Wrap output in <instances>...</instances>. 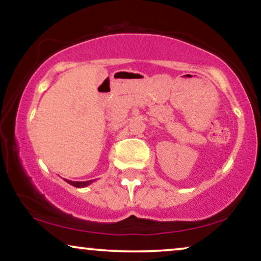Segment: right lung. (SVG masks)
<instances>
[{"instance_id": "1", "label": "right lung", "mask_w": 261, "mask_h": 261, "mask_svg": "<svg viewBox=\"0 0 261 261\" xmlns=\"http://www.w3.org/2000/svg\"><path fill=\"white\" fill-rule=\"evenodd\" d=\"M67 182V184L72 185L74 186V187L76 188H83V187H87V186L92 184V182H94L96 180H90V181H83V182H74V181H69V180H64Z\"/></svg>"}]
</instances>
